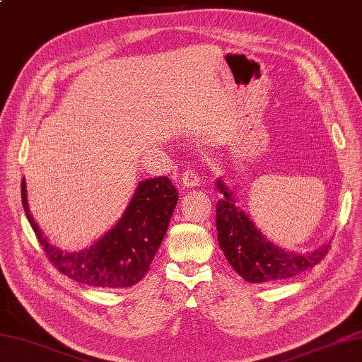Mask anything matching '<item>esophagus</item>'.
Segmentation results:
<instances>
[{"label":"esophagus","instance_id":"1","mask_svg":"<svg viewBox=\"0 0 362 362\" xmlns=\"http://www.w3.org/2000/svg\"><path fill=\"white\" fill-rule=\"evenodd\" d=\"M182 183H183V187H187V188L199 187V183H201V174H199V171H196V169L188 168L182 174Z\"/></svg>","mask_w":362,"mask_h":362}]
</instances>
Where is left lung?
Returning <instances> with one entry per match:
<instances>
[{
    "mask_svg": "<svg viewBox=\"0 0 362 362\" xmlns=\"http://www.w3.org/2000/svg\"><path fill=\"white\" fill-rule=\"evenodd\" d=\"M216 187L224 197L216 204L218 241L233 267L249 283H275L291 279L319 264L328 253L329 244L310 253H296L276 247L267 241L247 214L235 205L232 191L221 179Z\"/></svg>",
    "mask_w": 362,
    "mask_h": 362,
    "instance_id": "8db88e82",
    "label": "left lung"
}]
</instances>
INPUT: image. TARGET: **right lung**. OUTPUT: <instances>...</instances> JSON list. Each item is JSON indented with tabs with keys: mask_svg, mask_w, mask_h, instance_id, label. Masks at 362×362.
Returning a JSON list of instances; mask_svg holds the SVG:
<instances>
[{
	"mask_svg": "<svg viewBox=\"0 0 362 362\" xmlns=\"http://www.w3.org/2000/svg\"><path fill=\"white\" fill-rule=\"evenodd\" d=\"M177 199L168 177L143 180L112 230L87 249L64 252L46 240L30 216L26 182H21L23 209L52 266L74 281L105 289L130 288L143 280L163 241Z\"/></svg>",
	"mask_w": 362,
	"mask_h": 362,
	"instance_id": "add662e5",
	"label": "right lung"
}]
</instances>
